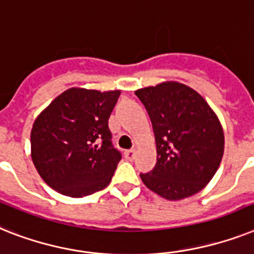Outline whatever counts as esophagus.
I'll return each mask as SVG.
<instances>
[{"mask_svg":"<svg viewBox=\"0 0 254 254\" xmlns=\"http://www.w3.org/2000/svg\"><path fill=\"white\" fill-rule=\"evenodd\" d=\"M135 150H127V151L124 152V155H125V158H127V160H133L134 158H135Z\"/></svg>","mask_w":254,"mask_h":254,"instance_id":"1","label":"esophagus"}]
</instances>
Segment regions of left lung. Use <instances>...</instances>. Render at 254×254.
I'll use <instances>...</instances> for the list:
<instances>
[{"mask_svg": "<svg viewBox=\"0 0 254 254\" xmlns=\"http://www.w3.org/2000/svg\"><path fill=\"white\" fill-rule=\"evenodd\" d=\"M135 95L150 116L156 142V164L141 174L143 184L170 201L194 195L222 162L219 119L198 92L174 80L139 88Z\"/></svg>", "mask_w": 254, "mask_h": 254, "instance_id": "1", "label": "left lung"}]
</instances>
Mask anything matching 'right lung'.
<instances>
[{"label": "right lung", "mask_w": 254, "mask_h": 254, "mask_svg": "<svg viewBox=\"0 0 254 254\" xmlns=\"http://www.w3.org/2000/svg\"><path fill=\"white\" fill-rule=\"evenodd\" d=\"M120 94L71 87L36 117L31 158L56 191L79 198L111 183L121 154L112 146L108 120Z\"/></svg>", "instance_id": "1"}]
</instances>
